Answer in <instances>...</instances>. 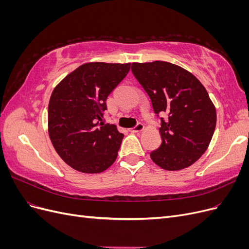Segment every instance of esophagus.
Segmentation results:
<instances>
[{"label": "esophagus", "instance_id": "esophagus-1", "mask_svg": "<svg viewBox=\"0 0 249 249\" xmlns=\"http://www.w3.org/2000/svg\"><path fill=\"white\" fill-rule=\"evenodd\" d=\"M143 129H144V125H143L141 123H138L134 127H132L130 132L131 133H138V132H141Z\"/></svg>", "mask_w": 249, "mask_h": 249}]
</instances>
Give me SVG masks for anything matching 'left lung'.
Here are the masks:
<instances>
[{"label": "left lung", "instance_id": "obj_1", "mask_svg": "<svg viewBox=\"0 0 249 249\" xmlns=\"http://www.w3.org/2000/svg\"><path fill=\"white\" fill-rule=\"evenodd\" d=\"M131 70L161 120L162 143L150 158L165 170L189 167L206 152L215 131L216 110L207 90L192 73L172 63H133Z\"/></svg>", "mask_w": 249, "mask_h": 249}]
</instances>
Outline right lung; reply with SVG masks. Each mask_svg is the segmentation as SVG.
<instances>
[{
    "instance_id": "right-lung-1",
    "label": "right lung",
    "mask_w": 249,
    "mask_h": 249,
    "mask_svg": "<svg viewBox=\"0 0 249 249\" xmlns=\"http://www.w3.org/2000/svg\"><path fill=\"white\" fill-rule=\"evenodd\" d=\"M131 63H86L52 92L49 135L57 154L71 167L100 173L114 163L124 134L105 123L107 97L130 71Z\"/></svg>"
}]
</instances>
